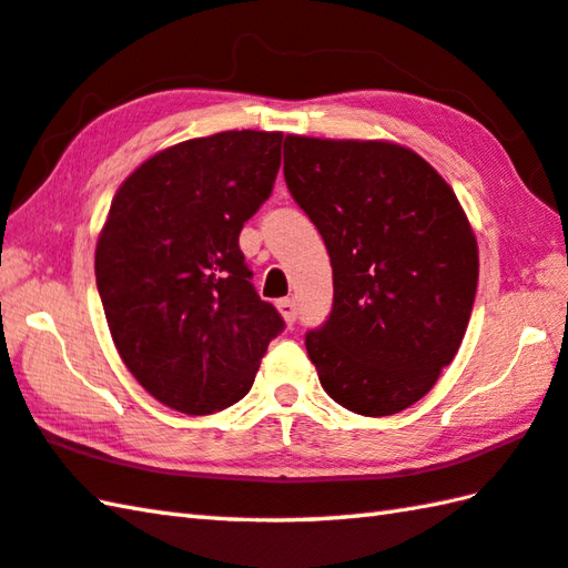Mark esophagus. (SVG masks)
<instances>
[{
	"mask_svg": "<svg viewBox=\"0 0 568 568\" xmlns=\"http://www.w3.org/2000/svg\"><path fill=\"white\" fill-rule=\"evenodd\" d=\"M276 308H280V314L284 316L286 326H294L296 324V302H294L292 296L280 298V302H276Z\"/></svg>",
	"mask_w": 568,
	"mask_h": 568,
	"instance_id": "obj_1",
	"label": "esophagus"
}]
</instances>
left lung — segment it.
<instances>
[{
    "instance_id": "left-lung-1",
    "label": "left lung",
    "mask_w": 568,
    "mask_h": 568,
    "mask_svg": "<svg viewBox=\"0 0 568 568\" xmlns=\"http://www.w3.org/2000/svg\"><path fill=\"white\" fill-rule=\"evenodd\" d=\"M286 187L324 237L334 304L306 351L346 410L410 408L463 344L479 256L453 187L408 148L286 135Z\"/></svg>"
}]
</instances>
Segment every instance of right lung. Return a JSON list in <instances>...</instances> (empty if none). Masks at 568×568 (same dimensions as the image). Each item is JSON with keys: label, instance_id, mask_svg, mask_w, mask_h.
<instances>
[{"label": "right lung", "instance_id": "add662e5", "mask_svg": "<svg viewBox=\"0 0 568 568\" xmlns=\"http://www.w3.org/2000/svg\"><path fill=\"white\" fill-rule=\"evenodd\" d=\"M282 133L178 143L128 175L95 244L113 344L168 408L210 415L250 393L282 314L262 302L240 232L272 195Z\"/></svg>", "mask_w": 568, "mask_h": 568}]
</instances>
